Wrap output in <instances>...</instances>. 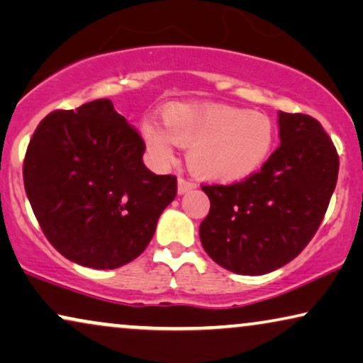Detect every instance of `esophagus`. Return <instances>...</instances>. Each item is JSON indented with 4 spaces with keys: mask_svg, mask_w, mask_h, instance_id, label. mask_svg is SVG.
Returning a JSON list of instances; mask_svg holds the SVG:
<instances>
[{
    "mask_svg": "<svg viewBox=\"0 0 363 363\" xmlns=\"http://www.w3.org/2000/svg\"><path fill=\"white\" fill-rule=\"evenodd\" d=\"M196 187V184L192 181H187L184 177H179L177 181V192L179 194H186L187 191H192Z\"/></svg>",
    "mask_w": 363,
    "mask_h": 363,
    "instance_id": "esophagus-1",
    "label": "esophagus"
}]
</instances>
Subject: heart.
Returning a JSON list of instances; mask_svg holds the SVG:
<instances>
[{
	"label": "heart",
	"mask_w": 363,
	"mask_h": 363,
	"mask_svg": "<svg viewBox=\"0 0 363 363\" xmlns=\"http://www.w3.org/2000/svg\"><path fill=\"white\" fill-rule=\"evenodd\" d=\"M161 125L146 121L143 136L159 161L174 159V144L189 147L187 164L202 179L234 182L257 172L272 156L277 128L267 114L225 104H171Z\"/></svg>",
	"instance_id": "b5f03b06"
}]
</instances>
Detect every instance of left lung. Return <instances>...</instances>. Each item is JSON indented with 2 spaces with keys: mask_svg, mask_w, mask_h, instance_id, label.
Instances as JSON below:
<instances>
[{
  "mask_svg": "<svg viewBox=\"0 0 363 363\" xmlns=\"http://www.w3.org/2000/svg\"><path fill=\"white\" fill-rule=\"evenodd\" d=\"M280 146L260 171L232 184L202 186L211 211L202 247L230 272L262 275L306 249L325 216L339 154L312 116L279 113Z\"/></svg>",
  "mask_w": 363,
  "mask_h": 363,
  "instance_id": "1",
  "label": "left lung"
}]
</instances>
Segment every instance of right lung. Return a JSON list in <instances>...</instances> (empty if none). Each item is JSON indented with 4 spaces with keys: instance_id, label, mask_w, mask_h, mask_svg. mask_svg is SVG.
Wrapping results in <instances>:
<instances>
[{
    "instance_id": "right-lung-1",
    "label": "right lung",
    "mask_w": 363,
    "mask_h": 363,
    "mask_svg": "<svg viewBox=\"0 0 363 363\" xmlns=\"http://www.w3.org/2000/svg\"><path fill=\"white\" fill-rule=\"evenodd\" d=\"M144 149L109 99L52 111L38 124L24 156V189L57 252L103 270L144 252L177 194L176 176L144 166Z\"/></svg>"
}]
</instances>
